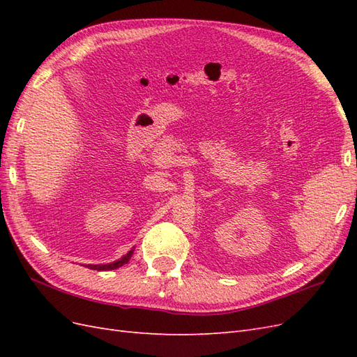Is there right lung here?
I'll use <instances>...</instances> for the list:
<instances>
[{"mask_svg":"<svg viewBox=\"0 0 357 357\" xmlns=\"http://www.w3.org/2000/svg\"><path fill=\"white\" fill-rule=\"evenodd\" d=\"M132 253H134V248H132V250H129L122 259H119V261H114V262H112V264H104V265H88V268L96 269V271H112V269L121 268L122 265L128 264L129 259L132 257Z\"/></svg>","mask_w":357,"mask_h":357,"instance_id":"obj_1","label":"right lung"}]
</instances>
